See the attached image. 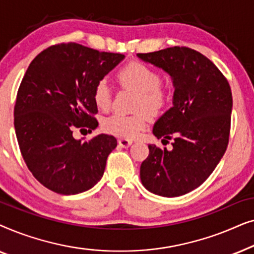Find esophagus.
Listing matches in <instances>:
<instances>
[{"label": "esophagus", "mask_w": 254, "mask_h": 254, "mask_svg": "<svg viewBox=\"0 0 254 254\" xmlns=\"http://www.w3.org/2000/svg\"><path fill=\"white\" fill-rule=\"evenodd\" d=\"M131 143L130 140H126V138H120V140H118V144H119V147L121 148H129Z\"/></svg>", "instance_id": "esophagus-1"}]
</instances>
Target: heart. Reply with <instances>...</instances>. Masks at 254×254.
<instances>
[{
    "mask_svg": "<svg viewBox=\"0 0 254 254\" xmlns=\"http://www.w3.org/2000/svg\"><path fill=\"white\" fill-rule=\"evenodd\" d=\"M118 79L125 88L137 93L135 110H144L148 114L156 117L168 105L170 99L168 86L161 83V74L148 64L138 61L129 62L118 72ZM93 102L99 110L110 109L112 92L106 79L97 82L93 89ZM145 113L140 111L129 116L113 113L104 118L103 129L121 138H133L147 126L148 116Z\"/></svg>",
    "mask_w": 254,
    "mask_h": 254,
    "instance_id": "heart-1",
    "label": "heart"
}]
</instances>
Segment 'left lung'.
<instances>
[{
    "label": "left lung",
    "mask_w": 254,
    "mask_h": 254,
    "mask_svg": "<svg viewBox=\"0 0 254 254\" xmlns=\"http://www.w3.org/2000/svg\"><path fill=\"white\" fill-rule=\"evenodd\" d=\"M171 77L172 107L161 116L152 134L171 140L172 149L149 144L141 164V183L149 192L180 196L199 187L227 150L230 133V85L209 59L187 47L136 54Z\"/></svg>",
    "instance_id": "8db88e82"
}]
</instances>
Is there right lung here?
I'll list each match as a JSON object with an SVG mask.
<instances>
[{
    "label": "right lung",
    "mask_w": 254,
    "mask_h": 254,
    "mask_svg": "<svg viewBox=\"0 0 254 254\" xmlns=\"http://www.w3.org/2000/svg\"><path fill=\"white\" fill-rule=\"evenodd\" d=\"M124 59L70 43L48 47L30 64L17 93L13 124L27 168L48 190L72 195L103 177L116 137L99 134L82 142L72 129H96L93 89Z\"/></svg>",
    "instance_id": "1"
}]
</instances>
